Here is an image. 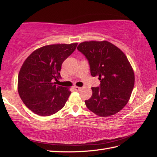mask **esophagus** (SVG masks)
<instances>
[{
	"label": "esophagus",
	"instance_id": "esophagus-1",
	"mask_svg": "<svg viewBox=\"0 0 157 157\" xmlns=\"http://www.w3.org/2000/svg\"><path fill=\"white\" fill-rule=\"evenodd\" d=\"M81 87H78V86H75L74 87V90L75 91H79L81 90Z\"/></svg>",
	"mask_w": 157,
	"mask_h": 157
}]
</instances>
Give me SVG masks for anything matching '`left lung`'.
Here are the masks:
<instances>
[{
  "label": "left lung",
  "instance_id": "8db88e82",
  "mask_svg": "<svg viewBox=\"0 0 157 157\" xmlns=\"http://www.w3.org/2000/svg\"><path fill=\"white\" fill-rule=\"evenodd\" d=\"M77 49L88 60L92 76L101 80L100 87L92 88L86 106L100 117L117 113L128 102L134 86V72L127 56L106 40L82 42Z\"/></svg>",
  "mask_w": 157,
  "mask_h": 157
}]
</instances>
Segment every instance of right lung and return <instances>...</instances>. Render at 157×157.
<instances>
[{"mask_svg": "<svg viewBox=\"0 0 157 157\" xmlns=\"http://www.w3.org/2000/svg\"><path fill=\"white\" fill-rule=\"evenodd\" d=\"M78 43L46 45L35 50L25 60L18 75L20 98L27 107L40 116H50L65 106L71 91L56 85L63 62Z\"/></svg>", "mask_w": 157, "mask_h": 157, "instance_id": "add662e5", "label": "right lung"}]
</instances>
